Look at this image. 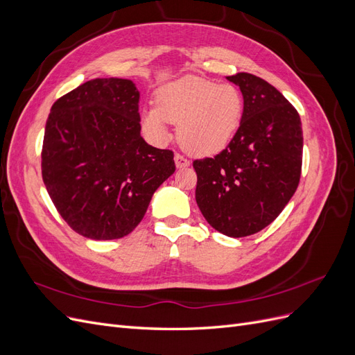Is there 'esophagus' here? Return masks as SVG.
Segmentation results:
<instances>
[{"label": "esophagus", "mask_w": 355, "mask_h": 355, "mask_svg": "<svg viewBox=\"0 0 355 355\" xmlns=\"http://www.w3.org/2000/svg\"><path fill=\"white\" fill-rule=\"evenodd\" d=\"M175 163H176V167H178V168H184V167H188V166H189V159L185 158L184 155L176 154V155H175Z\"/></svg>", "instance_id": "esophagus-1"}]
</instances>
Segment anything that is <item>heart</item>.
Masks as SVG:
<instances>
[{"mask_svg": "<svg viewBox=\"0 0 355 355\" xmlns=\"http://www.w3.org/2000/svg\"><path fill=\"white\" fill-rule=\"evenodd\" d=\"M243 112L244 99L239 87L187 77L164 85L157 94V108H145L141 120L158 142L170 139L168 123L180 124L179 139L187 151L213 155L230 145Z\"/></svg>", "mask_w": 355, "mask_h": 355, "instance_id": "heart-1", "label": "heart"}]
</instances>
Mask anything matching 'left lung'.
Masks as SVG:
<instances>
[{
  "instance_id": "obj_1",
  "label": "left lung",
  "mask_w": 355,
  "mask_h": 355,
  "mask_svg": "<svg viewBox=\"0 0 355 355\" xmlns=\"http://www.w3.org/2000/svg\"><path fill=\"white\" fill-rule=\"evenodd\" d=\"M244 112L234 139L214 158L196 159V200L211 227L240 239L259 232L283 211L302 170V123L274 85L240 72Z\"/></svg>"
}]
</instances>
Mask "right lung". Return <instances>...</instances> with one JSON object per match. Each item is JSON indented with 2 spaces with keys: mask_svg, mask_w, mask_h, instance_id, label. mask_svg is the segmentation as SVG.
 <instances>
[{
  "mask_svg": "<svg viewBox=\"0 0 355 355\" xmlns=\"http://www.w3.org/2000/svg\"><path fill=\"white\" fill-rule=\"evenodd\" d=\"M139 98L132 80L94 78L51 106L42 180L60 216L83 237L130 234L154 192L175 173L173 153L141 136Z\"/></svg>",
  "mask_w": 355,
  "mask_h": 355,
  "instance_id": "right-lung-1",
  "label": "right lung"
}]
</instances>
